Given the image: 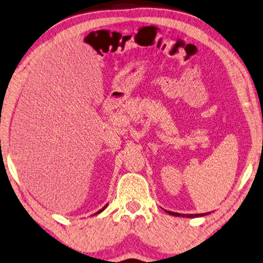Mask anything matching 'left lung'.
<instances>
[{
	"label": "left lung",
	"mask_w": 263,
	"mask_h": 263,
	"mask_svg": "<svg viewBox=\"0 0 263 263\" xmlns=\"http://www.w3.org/2000/svg\"><path fill=\"white\" fill-rule=\"evenodd\" d=\"M167 212L169 215H174V216H182V217H199V216H204L207 215L209 213H205V214H179V213H174V212H169V211H165Z\"/></svg>",
	"instance_id": "1"
}]
</instances>
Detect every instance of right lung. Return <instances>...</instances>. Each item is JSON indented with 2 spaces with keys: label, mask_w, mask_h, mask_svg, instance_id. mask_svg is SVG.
<instances>
[{
  "label": "right lung",
  "mask_w": 263,
  "mask_h": 263,
  "mask_svg": "<svg viewBox=\"0 0 263 263\" xmlns=\"http://www.w3.org/2000/svg\"><path fill=\"white\" fill-rule=\"evenodd\" d=\"M107 205H108V204H106V205H104V207H103L102 209H100V211H99L98 213H95V214H94V215H96V214H100L101 212H103V211H104V209H106V207H107Z\"/></svg>",
  "instance_id": "add662e5"
}]
</instances>
